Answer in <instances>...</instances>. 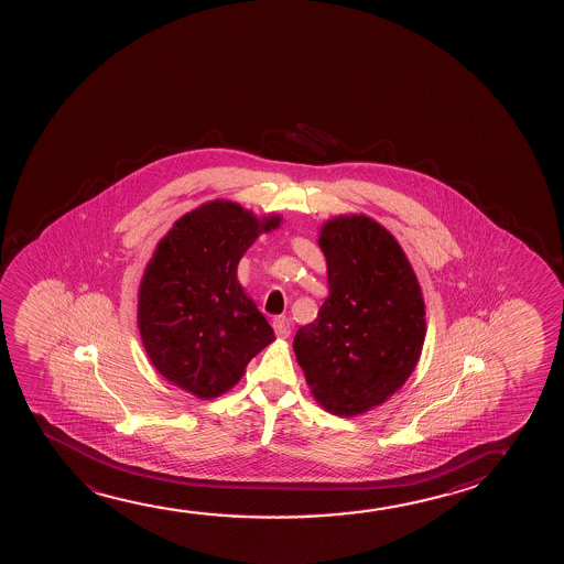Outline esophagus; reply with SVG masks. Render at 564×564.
Wrapping results in <instances>:
<instances>
[{
    "mask_svg": "<svg viewBox=\"0 0 564 564\" xmlns=\"http://www.w3.org/2000/svg\"><path fill=\"white\" fill-rule=\"evenodd\" d=\"M273 329L279 339H286L291 335V322L285 316H279L273 319Z\"/></svg>",
    "mask_w": 564,
    "mask_h": 564,
    "instance_id": "34e87169",
    "label": "esophagus"
}]
</instances>
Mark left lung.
Here are the masks:
<instances>
[{"instance_id": "1", "label": "left lung", "mask_w": 564, "mask_h": 564, "mask_svg": "<svg viewBox=\"0 0 564 564\" xmlns=\"http://www.w3.org/2000/svg\"><path fill=\"white\" fill-rule=\"evenodd\" d=\"M317 245L329 294L294 335V355L322 409L358 416L393 397L416 368L424 294L399 240L371 217L327 219Z\"/></svg>"}]
</instances>
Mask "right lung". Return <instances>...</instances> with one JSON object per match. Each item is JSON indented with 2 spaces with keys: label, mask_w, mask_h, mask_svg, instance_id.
I'll use <instances>...</instances> for the list:
<instances>
[{
  "label": "right lung",
  "mask_w": 564,
  "mask_h": 564,
  "mask_svg": "<svg viewBox=\"0 0 564 564\" xmlns=\"http://www.w3.org/2000/svg\"><path fill=\"white\" fill-rule=\"evenodd\" d=\"M281 216H256L231 200L206 202L165 232L139 285L140 339L155 370L198 399L239 383L275 340L237 279L240 258Z\"/></svg>",
  "instance_id": "right-lung-1"
}]
</instances>
